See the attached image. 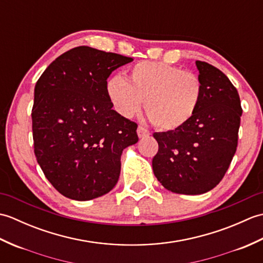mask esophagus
Returning <instances> with one entry per match:
<instances>
[{
  "label": "esophagus",
  "instance_id": "esophagus-1",
  "mask_svg": "<svg viewBox=\"0 0 263 263\" xmlns=\"http://www.w3.org/2000/svg\"><path fill=\"white\" fill-rule=\"evenodd\" d=\"M137 133H138V137L140 139H143V138H147L150 136V132L147 130V128H144L142 126H139L138 130H137Z\"/></svg>",
  "mask_w": 263,
  "mask_h": 263
}]
</instances>
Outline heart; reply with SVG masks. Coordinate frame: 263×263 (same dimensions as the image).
<instances>
[{
	"label": "heart",
	"mask_w": 263,
	"mask_h": 263,
	"mask_svg": "<svg viewBox=\"0 0 263 263\" xmlns=\"http://www.w3.org/2000/svg\"><path fill=\"white\" fill-rule=\"evenodd\" d=\"M106 93L120 115L132 117L144 110L153 124L174 131L191 121L202 98L199 78L178 66L142 61L132 66L128 81L113 76L106 82Z\"/></svg>",
	"instance_id": "b5f03b06"
}]
</instances>
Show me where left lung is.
<instances>
[{"mask_svg": "<svg viewBox=\"0 0 263 263\" xmlns=\"http://www.w3.org/2000/svg\"><path fill=\"white\" fill-rule=\"evenodd\" d=\"M202 98L187 124L156 132L158 153L154 174L165 189L178 194H202L224 177L235 155L242 107L236 88L209 63L197 61Z\"/></svg>", "mask_w": 263, "mask_h": 263, "instance_id": "8db88e82", "label": "left lung"}]
</instances>
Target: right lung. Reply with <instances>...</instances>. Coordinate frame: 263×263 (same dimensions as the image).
<instances>
[{"label": "right lung", "mask_w": 263, "mask_h": 263, "mask_svg": "<svg viewBox=\"0 0 263 263\" xmlns=\"http://www.w3.org/2000/svg\"><path fill=\"white\" fill-rule=\"evenodd\" d=\"M132 58L79 46L47 66L35 86V156L64 197L88 201L119 181L123 150L138 142V125L111 109L106 82Z\"/></svg>", "instance_id": "add662e5"}]
</instances>
